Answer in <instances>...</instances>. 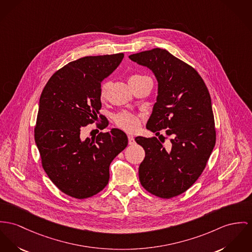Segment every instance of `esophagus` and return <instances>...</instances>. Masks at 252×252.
I'll use <instances>...</instances> for the list:
<instances>
[{"mask_svg": "<svg viewBox=\"0 0 252 252\" xmlns=\"http://www.w3.org/2000/svg\"><path fill=\"white\" fill-rule=\"evenodd\" d=\"M127 138H128V144H129V145H133V144L135 143V140H134V137H133V136L128 135Z\"/></svg>", "mask_w": 252, "mask_h": 252, "instance_id": "esophagus-1", "label": "esophagus"}]
</instances>
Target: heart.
<instances>
[{
    "mask_svg": "<svg viewBox=\"0 0 252 252\" xmlns=\"http://www.w3.org/2000/svg\"><path fill=\"white\" fill-rule=\"evenodd\" d=\"M145 78H148V77L141 76V75H133L129 78V83L138 81V80ZM109 85H110L109 81H105L101 84V87H100V96L101 97H103L105 96ZM115 123H116L118 127L122 128L123 130H125L126 132H135L140 127L139 118L129 112H126V111H123V112L117 114L115 117Z\"/></svg>",
    "mask_w": 252,
    "mask_h": 252,
    "instance_id": "obj_1",
    "label": "heart"
}]
</instances>
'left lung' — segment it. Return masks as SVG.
Wrapping results in <instances>:
<instances>
[{"label": "left lung", "mask_w": 252, "mask_h": 252, "mask_svg": "<svg viewBox=\"0 0 252 252\" xmlns=\"http://www.w3.org/2000/svg\"><path fill=\"white\" fill-rule=\"evenodd\" d=\"M150 68L158 81V96L147 128L165 136L136 137L145 150L139 167L141 185L151 194L172 198L186 192L206 167L216 144L209 91L192 66L168 51L155 48L129 56ZM170 140L168 147L164 140Z\"/></svg>", "instance_id": "1"}]
</instances>
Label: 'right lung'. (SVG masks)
<instances>
[{"mask_svg":"<svg viewBox=\"0 0 252 252\" xmlns=\"http://www.w3.org/2000/svg\"><path fill=\"white\" fill-rule=\"evenodd\" d=\"M124 54L85 57L69 62L45 85L34 127L44 171L58 189L72 197H91L107 185L112 160L127 146V136L118 128L82 138L88 125L101 120L100 83L123 60Z\"/></svg>","mask_w":252,"mask_h":252,"instance_id":"obj_1","label":"right lung"}]
</instances>
